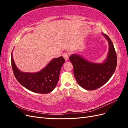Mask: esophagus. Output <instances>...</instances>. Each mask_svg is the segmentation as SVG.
<instances>
[{
  "label": "esophagus",
  "instance_id": "obj_1",
  "mask_svg": "<svg viewBox=\"0 0 128 128\" xmlns=\"http://www.w3.org/2000/svg\"><path fill=\"white\" fill-rule=\"evenodd\" d=\"M62 56L64 57V58L65 59L66 61L68 60V59H69V54L67 53H64L62 54Z\"/></svg>",
  "mask_w": 128,
  "mask_h": 128
}]
</instances>
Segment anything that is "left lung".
Wrapping results in <instances>:
<instances>
[{
	"label": "left lung",
	"instance_id": "left-lung-1",
	"mask_svg": "<svg viewBox=\"0 0 128 128\" xmlns=\"http://www.w3.org/2000/svg\"><path fill=\"white\" fill-rule=\"evenodd\" d=\"M109 44L107 58L102 63L87 60L79 54H72L70 61L74 67V75L81 87L87 90H94L107 82L114 72L117 58L112 40L107 34L102 33Z\"/></svg>",
	"mask_w": 128,
	"mask_h": 128
}]
</instances>
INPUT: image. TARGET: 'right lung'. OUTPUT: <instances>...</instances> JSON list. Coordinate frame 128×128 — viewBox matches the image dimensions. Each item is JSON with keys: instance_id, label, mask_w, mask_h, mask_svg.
I'll return each mask as SVG.
<instances>
[{"instance_id": "right-lung-1", "label": "right lung", "mask_w": 128, "mask_h": 128, "mask_svg": "<svg viewBox=\"0 0 128 128\" xmlns=\"http://www.w3.org/2000/svg\"><path fill=\"white\" fill-rule=\"evenodd\" d=\"M11 56L14 74L16 80L24 88L35 93L43 94L50 93L56 88L61 68L65 62L63 57L53 59L40 72L32 73L20 71L15 64L12 52Z\"/></svg>"}]
</instances>
